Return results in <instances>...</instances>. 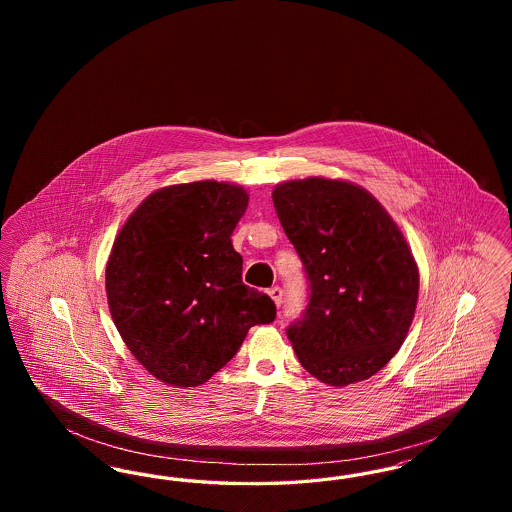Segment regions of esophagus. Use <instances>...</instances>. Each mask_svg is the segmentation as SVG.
Listing matches in <instances>:
<instances>
[{"instance_id":"esophagus-1","label":"esophagus","mask_w":512,"mask_h":512,"mask_svg":"<svg viewBox=\"0 0 512 512\" xmlns=\"http://www.w3.org/2000/svg\"><path fill=\"white\" fill-rule=\"evenodd\" d=\"M268 295L272 297V301L276 303V307H280V305H282V297H284L282 288H278V286H276V288H270V290H268Z\"/></svg>"}]
</instances>
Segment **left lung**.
Listing matches in <instances>:
<instances>
[{
  "label": "left lung",
  "instance_id": "8db88e82",
  "mask_svg": "<svg viewBox=\"0 0 512 512\" xmlns=\"http://www.w3.org/2000/svg\"><path fill=\"white\" fill-rule=\"evenodd\" d=\"M272 201L311 290L286 330L299 363L336 388L374 376L416 309L418 267L405 236L374 195L345 180H290Z\"/></svg>",
  "mask_w": 512,
  "mask_h": 512
}]
</instances>
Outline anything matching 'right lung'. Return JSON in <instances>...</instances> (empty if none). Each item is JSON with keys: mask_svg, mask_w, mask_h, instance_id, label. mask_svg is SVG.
Returning <instances> with one entry per match:
<instances>
[{"mask_svg": "<svg viewBox=\"0 0 512 512\" xmlns=\"http://www.w3.org/2000/svg\"><path fill=\"white\" fill-rule=\"evenodd\" d=\"M249 195L201 180L161 188L128 217L113 244L105 290L113 322L132 355L178 388L205 384L276 318L274 301L242 282L232 232Z\"/></svg>", "mask_w": 512, "mask_h": 512, "instance_id": "add662e5", "label": "right lung"}]
</instances>
